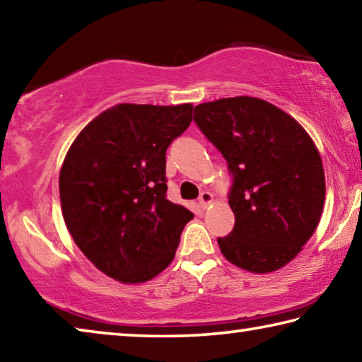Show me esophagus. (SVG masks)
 I'll list each match as a JSON object with an SVG mask.
<instances>
[{"label": "esophagus", "mask_w": 362, "mask_h": 362, "mask_svg": "<svg viewBox=\"0 0 362 362\" xmlns=\"http://www.w3.org/2000/svg\"><path fill=\"white\" fill-rule=\"evenodd\" d=\"M214 201V196L211 192H203L199 194V206L203 207V209H206L207 206H209Z\"/></svg>", "instance_id": "34e87169"}]
</instances>
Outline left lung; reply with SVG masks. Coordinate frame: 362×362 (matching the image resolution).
I'll list each match as a JSON object with an SVG mask.
<instances>
[{
  "instance_id": "1",
  "label": "left lung",
  "mask_w": 362,
  "mask_h": 362,
  "mask_svg": "<svg viewBox=\"0 0 362 362\" xmlns=\"http://www.w3.org/2000/svg\"><path fill=\"white\" fill-rule=\"evenodd\" d=\"M194 121L228 163L235 228L217 243L225 259L263 274L297 257L321 220L326 179L313 139L257 97L199 103Z\"/></svg>"
}]
</instances>
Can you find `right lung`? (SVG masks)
<instances>
[{
  "mask_svg": "<svg viewBox=\"0 0 362 362\" xmlns=\"http://www.w3.org/2000/svg\"><path fill=\"white\" fill-rule=\"evenodd\" d=\"M192 103H118L73 140L59 175L73 241L107 276L140 284L169 267L193 214L166 198V150Z\"/></svg>",
  "mask_w": 362,
  "mask_h": 362,
  "instance_id": "add662e5",
  "label": "right lung"
}]
</instances>
